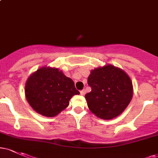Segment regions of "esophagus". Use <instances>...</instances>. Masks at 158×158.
Instances as JSON below:
<instances>
[{"mask_svg":"<svg viewBox=\"0 0 158 158\" xmlns=\"http://www.w3.org/2000/svg\"><path fill=\"white\" fill-rule=\"evenodd\" d=\"M85 93H86V92H85V90H81L80 91V94H81V95H82V96L85 95Z\"/></svg>","mask_w":158,"mask_h":158,"instance_id":"1","label":"esophagus"}]
</instances>
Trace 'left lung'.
Returning a JSON list of instances; mask_svg holds the SVG:
<instances>
[{
  "instance_id": "1",
  "label": "left lung",
  "mask_w": 158,
  "mask_h": 158,
  "mask_svg": "<svg viewBox=\"0 0 158 158\" xmlns=\"http://www.w3.org/2000/svg\"><path fill=\"white\" fill-rule=\"evenodd\" d=\"M88 84L91 88V91L85 94L88 108L103 119L118 117L133 96L131 79L126 72L111 64L92 70Z\"/></svg>"
}]
</instances>
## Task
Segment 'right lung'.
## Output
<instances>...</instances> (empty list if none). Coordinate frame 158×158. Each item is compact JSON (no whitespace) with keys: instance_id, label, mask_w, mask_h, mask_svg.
Segmentation results:
<instances>
[{"instance_id":"1","label":"right lung","mask_w":158,"mask_h":158,"mask_svg":"<svg viewBox=\"0 0 158 158\" xmlns=\"http://www.w3.org/2000/svg\"><path fill=\"white\" fill-rule=\"evenodd\" d=\"M73 81L59 69L43 67L27 79L25 95L30 106L45 117H55L69 106L74 95H79Z\"/></svg>"}]
</instances>
